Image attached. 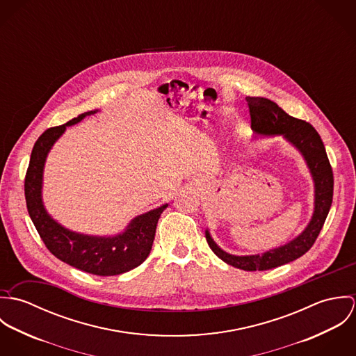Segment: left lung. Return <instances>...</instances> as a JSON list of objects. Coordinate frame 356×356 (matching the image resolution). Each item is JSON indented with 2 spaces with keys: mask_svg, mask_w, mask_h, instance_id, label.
I'll return each instance as SVG.
<instances>
[{
  "mask_svg": "<svg viewBox=\"0 0 356 356\" xmlns=\"http://www.w3.org/2000/svg\"><path fill=\"white\" fill-rule=\"evenodd\" d=\"M247 102L251 115V126L254 131L266 136H284L286 140H289L303 153L315 182V209L309 225L299 237L280 248L263 254L234 256L223 252L212 241L209 233L205 232V238L209 248L219 259L245 271H263L286 264L309 251L329 213L333 200L334 179L321 136L308 122L288 115L275 102L268 99L247 97Z\"/></svg>",
  "mask_w": 356,
  "mask_h": 356,
  "instance_id": "obj_1",
  "label": "left lung"
}]
</instances>
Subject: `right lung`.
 <instances>
[{"mask_svg": "<svg viewBox=\"0 0 356 356\" xmlns=\"http://www.w3.org/2000/svg\"><path fill=\"white\" fill-rule=\"evenodd\" d=\"M71 119L65 124L45 130L34 144L24 178V196L29 215L51 254L61 261L95 275H119L140 266L152 250L157 220L167 204L131 220L127 230L116 237L104 238L70 232L47 213L41 200L42 171L47 154L67 126L75 124L86 115Z\"/></svg>", "mask_w": 356, "mask_h": 356, "instance_id": "right-lung-1", "label": "right lung"}]
</instances>
